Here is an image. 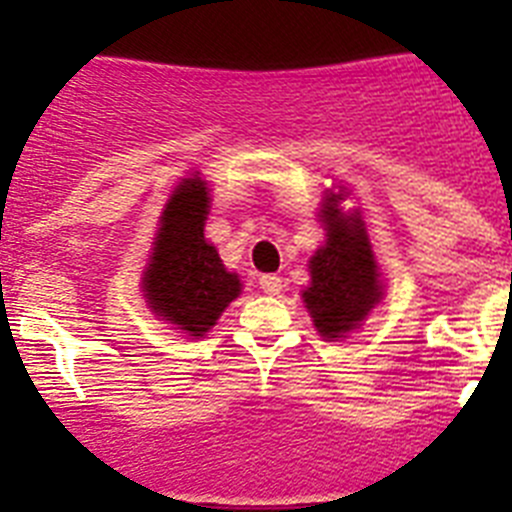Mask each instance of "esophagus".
Here are the masks:
<instances>
[{
  "label": "esophagus",
  "instance_id": "esophagus-1",
  "mask_svg": "<svg viewBox=\"0 0 512 512\" xmlns=\"http://www.w3.org/2000/svg\"><path fill=\"white\" fill-rule=\"evenodd\" d=\"M259 287L264 289L266 295H279L282 292V277H277V274H264L259 279Z\"/></svg>",
  "mask_w": 512,
  "mask_h": 512
}]
</instances>
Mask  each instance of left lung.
Listing matches in <instances>:
<instances>
[{"label": "left lung", "instance_id": "8db88e82", "mask_svg": "<svg viewBox=\"0 0 512 512\" xmlns=\"http://www.w3.org/2000/svg\"><path fill=\"white\" fill-rule=\"evenodd\" d=\"M341 200V192L323 197L325 243L310 259V287L302 292L323 338H343L356 330L382 300V279L364 220L359 212H343Z\"/></svg>", "mask_w": 512, "mask_h": 512}]
</instances>
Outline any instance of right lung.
<instances>
[{
    "label": "right lung",
    "instance_id": "1",
    "mask_svg": "<svg viewBox=\"0 0 512 512\" xmlns=\"http://www.w3.org/2000/svg\"><path fill=\"white\" fill-rule=\"evenodd\" d=\"M207 210L210 189L200 176L176 184L161 212L151 261L143 271L148 307L194 338L210 333L243 287L238 274L225 269L217 248L207 243Z\"/></svg>",
    "mask_w": 512,
    "mask_h": 512
}]
</instances>
